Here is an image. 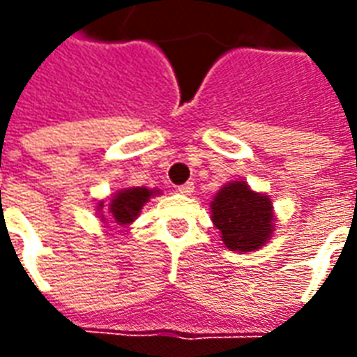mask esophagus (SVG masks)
<instances>
[{
  "mask_svg": "<svg viewBox=\"0 0 357 357\" xmlns=\"http://www.w3.org/2000/svg\"><path fill=\"white\" fill-rule=\"evenodd\" d=\"M178 191L181 195H191L195 191V183L193 181H187V183H183V185L178 187Z\"/></svg>",
  "mask_w": 357,
  "mask_h": 357,
  "instance_id": "esophagus-1",
  "label": "esophagus"
}]
</instances>
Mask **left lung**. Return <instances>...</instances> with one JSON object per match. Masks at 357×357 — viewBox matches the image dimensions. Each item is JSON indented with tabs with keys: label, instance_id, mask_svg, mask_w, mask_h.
I'll list each match as a JSON object with an SVG mask.
<instances>
[{
	"label": "left lung",
	"instance_id": "obj_1",
	"mask_svg": "<svg viewBox=\"0 0 357 357\" xmlns=\"http://www.w3.org/2000/svg\"><path fill=\"white\" fill-rule=\"evenodd\" d=\"M210 208L225 247L237 252L260 248L273 231L269 197L250 191L245 181H233L220 189Z\"/></svg>",
	"mask_w": 357,
	"mask_h": 357
}]
</instances>
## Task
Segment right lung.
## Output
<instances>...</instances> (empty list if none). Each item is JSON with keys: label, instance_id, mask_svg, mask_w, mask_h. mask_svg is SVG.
I'll return each instance as SVG.
<instances>
[{"label": "right lung", "instance_id": "right-lung-1", "mask_svg": "<svg viewBox=\"0 0 357 357\" xmlns=\"http://www.w3.org/2000/svg\"><path fill=\"white\" fill-rule=\"evenodd\" d=\"M156 191L145 189V187H132V189H124L112 199L110 202V214L114 218V222L120 225L132 224L137 218V214L143 208V204L155 195Z\"/></svg>", "mask_w": 357, "mask_h": 357}]
</instances>
